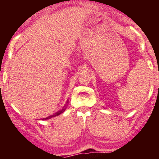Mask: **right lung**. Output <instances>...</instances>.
I'll return each instance as SVG.
<instances>
[{
  "label": "right lung",
  "instance_id": "obj_1",
  "mask_svg": "<svg viewBox=\"0 0 159 159\" xmlns=\"http://www.w3.org/2000/svg\"><path fill=\"white\" fill-rule=\"evenodd\" d=\"M67 102H68V99H67ZM65 106L64 107H63V109L62 110H60V111H58V112H57V113L55 114V115H52V116H48V117H47V118H45V119H51V118H52V117H55V116H59V115H60V114L61 113H63V112L64 111H65Z\"/></svg>",
  "mask_w": 159,
  "mask_h": 159
}]
</instances>
